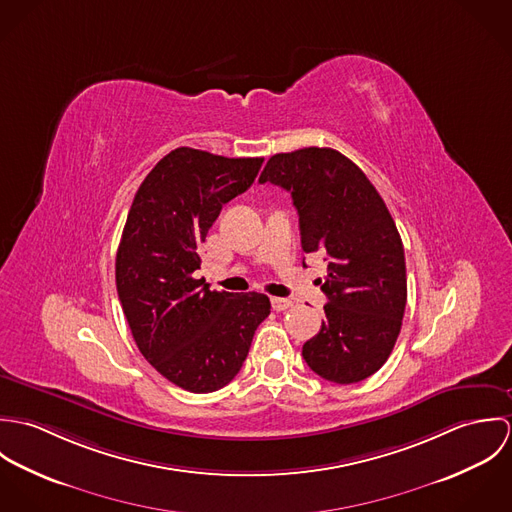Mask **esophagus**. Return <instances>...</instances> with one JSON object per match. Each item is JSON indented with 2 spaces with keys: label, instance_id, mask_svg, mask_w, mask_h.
Segmentation results:
<instances>
[{
  "label": "esophagus",
  "instance_id": "obj_1",
  "mask_svg": "<svg viewBox=\"0 0 512 512\" xmlns=\"http://www.w3.org/2000/svg\"><path fill=\"white\" fill-rule=\"evenodd\" d=\"M292 305V299H286V297H274V299H272V307H274L276 311H286V309H290Z\"/></svg>",
  "mask_w": 512,
  "mask_h": 512
}]
</instances>
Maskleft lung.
Returning a JSON list of instances; mask_svg holds the SVG:
<instances>
[{
    "instance_id": "1",
    "label": "left lung",
    "mask_w": 512,
    "mask_h": 512,
    "mask_svg": "<svg viewBox=\"0 0 512 512\" xmlns=\"http://www.w3.org/2000/svg\"><path fill=\"white\" fill-rule=\"evenodd\" d=\"M260 183L286 189L299 215L301 248L327 254L325 321L303 345L325 380L355 384L384 365L406 309V260L398 228L365 173L331 147L268 159Z\"/></svg>"
}]
</instances>
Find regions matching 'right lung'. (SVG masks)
Segmentation results:
<instances>
[{"mask_svg": "<svg viewBox=\"0 0 512 512\" xmlns=\"http://www.w3.org/2000/svg\"><path fill=\"white\" fill-rule=\"evenodd\" d=\"M264 157L193 147L167 153L140 185L116 254V288L147 363L195 394L226 386L270 315L264 293L211 292L193 274L222 205L244 193Z\"/></svg>", "mask_w": 512, "mask_h": 512, "instance_id": "1", "label": "right lung"}]
</instances>
